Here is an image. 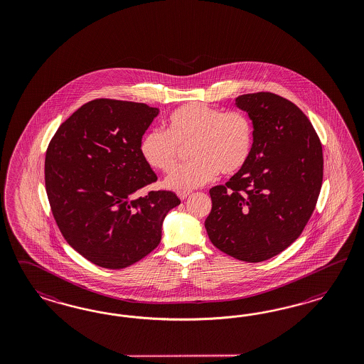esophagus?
Segmentation results:
<instances>
[{
    "label": "esophagus",
    "instance_id": "esophagus-1",
    "mask_svg": "<svg viewBox=\"0 0 364 364\" xmlns=\"http://www.w3.org/2000/svg\"><path fill=\"white\" fill-rule=\"evenodd\" d=\"M189 195H191L189 192H178V193H177V196H178L180 200H186V198H187Z\"/></svg>",
    "mask_w": 364,
    "mask_h": 364
}]
</instances>
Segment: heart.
Segmentation results:
<instances>
[{"label":"heart","instance_id":"obj_1","mask_svg":"<svg viewBox=\"0 0 364 364\" xmlns=\"http://www.w3.org/2000/svg\"><path fill=\"white\" fill-rule=\"evenodd\" d=\"M251 119L242 112H224L203 102H189L166 120V132H144L139 151L144 161L160 172L176 166L181 148L191 145L193 157L166 178V188L187 192L223 175H235L247 166L254 151Z\"/></svg>","mask_w":364,"mask_h":364}]
</instances>
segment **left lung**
Returning a JSON list of instances; mask_svg holds the SVG:
<instances>
[{"label": "left lung", "mask_w": 364, "mask_h": 364, "mask_svg": "<svg viewBox=\"0 0 364 364\" xmlns=\"http://www.w3.org/2000/svg\"><path fill=\"white\" fill-rule=\"evenodd\" d=\"M254 124V151L225 186L210 188L205 230L212 244L248 263L283 252L315 210L323 181V151L309 117L275 93L235 100Z\"/></svg>", "instance_id": "obj_1"}]
</instances>
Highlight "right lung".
Returning <instances> with one entry per match:
<instances>
[{
    "label": "right lung",
    "instance_id": "1",
    "mask_svg": "<svg viewBox=\"0 0 364 364\" xmlns=\"http://www.w3.org/2000/svg\"><path fill=\"white\" fill-rule=\"evenodd\" d=\"M160 110L143 102L93 100L60 125L45 156V187L68 244L93 264L122 269L151 254L171 191L137 196L157 176L139 144Z\"/></svg>",
    "mask_w": 364,
    "mask_h": 364
}]
</instances>
